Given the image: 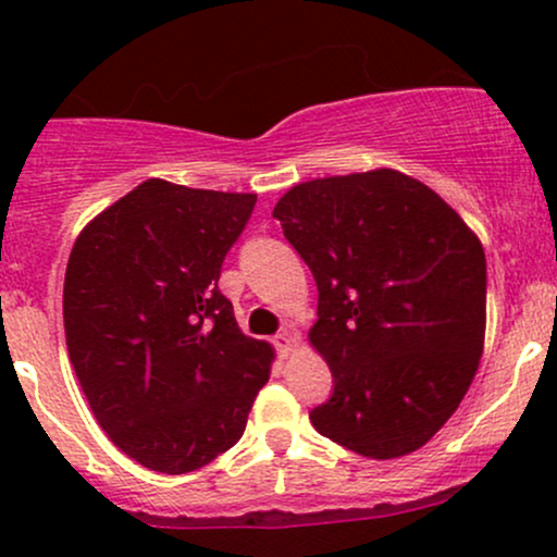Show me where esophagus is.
I'll use <instances>...</instances> for the list:
<instances>
[{
  "instance_id": "obj_1",
  "label": "esophagus",
  "mask_w": 557,
  "mask_h": 557,
  "mask_svg": "<svg viewBox=\"0 0 557 557\" xmlns=\"http://www.w3.org/2000/svg\"><path fill=\"white\" fill-rule=\"evenodd\" d=\"M274 345H277V354L283 356V359H287V356H290L293 350L298 348V335H296V332H290V330L280 332V335L274 337Z\"/></svg>"
}]
</instances>
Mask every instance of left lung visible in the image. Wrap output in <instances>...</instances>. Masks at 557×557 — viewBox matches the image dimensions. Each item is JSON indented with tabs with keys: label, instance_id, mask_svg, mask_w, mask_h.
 Segmentation results:
<instances>
[{
	"label": "left lung",
	"instance_id": "8db88e82",
	"mask_svg": "<svg viewBox=\"0 0 557 557\" xmlns=\"http://www.w3.org/2000/svg\"><path fill=\"white\" fill-rule=\"evenodd\" d=\"M272 216L319 287L309 343L335 389L319 434L389 461L461 406L484 350L482 240L430 185L380 168L293 185Z\"/></svg>",
	"mask_w": 557,
	"mask_h": 557
}]
</instances>
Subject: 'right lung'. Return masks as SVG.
I'll return each mask as SVG.
<instances>
[{"label": "right lung", "mask_w": 557, "mask_h": 557, "mask_svg": "<svg viewBox=\"0 0 557 557\" xmlns=\"http://www.w3.org/2000/svg\"><path fill=\"white\" fill-rule=\"evenodd\" d=\"M257 194L149 177L81 230L62 317L88 406L127 458L188 474L240 440L274 348L222 296L225 253Z\"/></svg>", "instance_id": "obj_1"}]
</instances>
